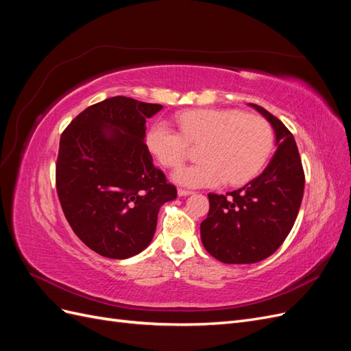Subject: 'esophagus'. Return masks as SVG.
<instances>
[{
  "instance_id": "34e87169",
  "label": "esophagus",
  "mask_w": 351,
  "mask_h": 351,
  "mask_svg": "<svg viewBox=\"0 0 351 351\" xmlns=\"http://www.w3.org/2000/svg\"><path fill=\"white\" fill-rule=\"evenodd\" d=\"M193 192L192 190H187V189H178V196H189L192 195Z\"/></svg>"
}]
</instances>
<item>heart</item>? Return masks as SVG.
Segmentation results:
<instances>
[{"mask_svg": "<svg viewBox=\"0 0 351 351\" xmlns=\"http://www.w3.org/2000/svg\"><path fill=\"white\" fill-rule=\"evenodd\" d=\"M180 130L165 121L155 123L146 142L164 167L177 168L190 145L205 143L204 162L180 168L174 180L190 187H215L247 183L259 173L271 152L272 130L259 115L239 110H192L177 117Z\"/></svg>", "mask_w": 351, "mask_h": 351, "instance_id": "obj_1", "label": "heart"}]
</instances>
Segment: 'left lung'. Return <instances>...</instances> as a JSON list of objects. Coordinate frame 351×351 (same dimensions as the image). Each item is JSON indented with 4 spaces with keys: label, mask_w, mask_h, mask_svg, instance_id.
Listing matches in <instances>:
<instances>
[{
    "label": "left lung",
    "mask_w": 351,
    "mask_h": 351,
    "mask_svg": "<svg viewBox=\"0 0 351 351\" xmlns=\"http://www.w3.org/2000/svg\"><path fill=\"white\" fill-rule=\"evenodd\" d=\"M275 130L277 152L263 173L227 195L209 193L200 222L205 249L224 263H254L277 250L291 231L304 190V171L291 132L281 120L250 104Z\"/></svg>",
    "instance_id": "1"
}]
</instances>
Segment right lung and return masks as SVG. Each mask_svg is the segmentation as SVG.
I'll return each mask as SVG.
<instances>
[{
    "label": "right lung",
    "instance_id": "1",
    "mask_svg": "<svg viewBox=\"0 0 351 351\" xmlns=\"http://www.w3.org/2000/svg\"><path fill=\"white\" fill-rule=\"evenodd\" d=\"M161 108L108 98L82 111L61 134L60 204L74 234L101 256L125 259L146 249L159 208L177 197L143 142L146 120Z\"/></svg>",
    "mask_w": 351,
    "mask_h": 351
}]
</instances>
